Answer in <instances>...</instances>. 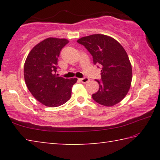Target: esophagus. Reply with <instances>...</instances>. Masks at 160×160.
I'll list each match as a JSON object with an SVG mask.
<instances>
[{
  "label": "esophagus",
  "instance_id": "obj_1",
  "mask_svg": "<svg viewBox=\"0 0 160 160\" xmlns=\"http://www.w3.org/2000/svg\"><path fill=\"white\" fill-rule=\"evenodd\" d=\"M80 80L81 82H82V83H86V82H88V81H89V78H87V77H85V78H80Z\"/></svg>",
  "mask_w": 160,
  "mask_h": 160
}]
</instances>
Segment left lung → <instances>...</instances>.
<instances>
[{
  "instance_id": "1",
  "label": "left lung",
  "mask_w": 160,
  "mask_h": 160,
  "mask_svg": "<svg viewBox=\"0 0 160 160\" xmlns=\"http://www.w3.org/2000/svg\"><path fill=\"white\" fill-rule=\"evenodd\" d=\"M91 53L94 64L101 66V79L96 80L99 88L92 94L96 102L112 107L120 102L128 93L132 80V67L128 54L113 38L92 34L77 41Z\"/></svg>"
}]
</instances>
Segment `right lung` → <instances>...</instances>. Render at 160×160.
Instances as JSON below:
<instances>
[{"label":"right lung","mask_w":160,"mask_h":160,"mask_svg":"<svg viewBox=\"0 0 160 160\" xmlns=\"http://www.w3.org/2000/svg\"><path fill=\"white\" fill-rule=\"evenodd\" d=\"M68 40L47 38L28 54L24 66V77L28 90L37 101L49 107L65 104L71 97L77 78L58 77V58Z\"/></svg>","instance_id":"1"}]
</instances>
